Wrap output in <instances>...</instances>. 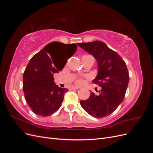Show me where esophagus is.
<instances>
[{
    "mask_svg": "<svg viewBox=\"0 0 153 153\" xmlns=\"http://www.w3.org/2000/svg\"><path fill=\"white\" fill-rule=\"evenodd\" d=\"M79 89V87H71V89L72 90H73V89Z\"/></svg>",
    "mask_w": 153,
    "mask_h": 153,
    "instance_id": "34e87169",
    "label": "esophagus"
}]
</instances>
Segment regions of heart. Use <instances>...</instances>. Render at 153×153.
<instances>
[{"label": "heart", "instance_id": "1", "mask_svg": "<svg viewBox=\"0 0 153 153\" xmlns=\"http://www.w3.org/2000/svg\"><path fill=\"white\" fill-rule=\"evenodd\" d=\"M84 56H89V55H84ZM86 78H87V77H86ZM84 80L82 78H78V79H76L75 81V84L78 85H81L84 84Z\"/></svg>", "mask_w": 153, "mask_h": 153}]
</instances>
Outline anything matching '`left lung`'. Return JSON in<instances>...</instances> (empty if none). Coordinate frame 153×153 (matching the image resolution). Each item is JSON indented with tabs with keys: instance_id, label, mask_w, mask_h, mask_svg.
Instances as JSON below:
<instances>
[{
	"instance_id": "8db88e82",
	"label": "left lung",
	"mask_w": 153,
	"mask_h": 153,
	"mask_svg": "<svg viewBox=\"0 0 153 153\" xmlns=\"http://www.w3.org/2000/svg\"><path fill=\"white\" fill-rule=\"evenodd\" d=\"M93 55L98 64V73L93 82L101 87L98 94L91 92L87 100H81L82 107L91 116L102 118L113 113L122 103L129 82L126 64L120 55L102 41L78 43Z\"/></svg>"
}]
</instances>
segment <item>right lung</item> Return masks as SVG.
<instances>
[{"label":"right lung","mask_w":153,"mask_h":153,"mask_svg":"<svg viewBox=\"0 0 153 153\" xmlns=\"http://www.w3.org/2000/svg\"><path fill=\"white\" fill-rule=\"evenodd\" d=\"M76 50L75 43L65 45L54 41L45 46L30 60L23 76V89L26 102L35 114L49 116L61 106L68 89L55 85L53 75L62 70L68 59ZM65 50L70 53L67 59L54 57L55 52Z\"/></svg>","instance_id":"add662e5"}]
</instances>
